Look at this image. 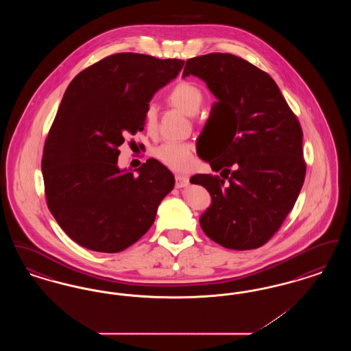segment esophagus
<instances>
[{
	"mask_svg": "<svg viewBox=\"0 0 351 351\" xmlns=\"http://www.w3.org/2000/svg\"><path fill=\"white\" fill-rule=\"evenodd\" d=\"M189 185V179L183 175H176V188H185Z\"/></svg>",
	"mask_w": 351,
	"mask_h": 351,
	"instance_id": "obj_1",
	"label": "esophagus"
}]
</instances>
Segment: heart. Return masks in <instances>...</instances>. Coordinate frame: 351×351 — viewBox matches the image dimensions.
I'll return each mask as SVG.
<instances>
[{
    "instance_id": "obj_1",
    "label": "heart",
    "mask_w": 351,
    "mask_h": 351,
    "mask_svg": "<svg viewBox=\"0 0 351 351\" xmlns=\"http://www.w3.org/2000/svg\"><path fill=\"white\" fill-rule=\"evenodd\" d=\"M169 105L180 109L188 116H196L204 102V93L196 84L180 82L167 95ZM158 122V109L149 105L145 112V123L147 130H154ZM192 146L180 142H167L152 150V156L173 171H188L193 163Z\"/></svg>"
}]
</instances>
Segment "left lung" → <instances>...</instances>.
Wrapping results in <instances>:
<instances>
[{
  "instance_id": "left-lung-1",
  "label": "left lung",
  "mask_w": 351,
  "mask_h": 351,
  "mask_svg": "<svg viewBox=\"0 0 351 351\" xmlns=\"http://www.w3.org/2000/svg\"><path fill=\"white\" fill-rule=\"evenodd\" d=\"M189 75L217 97L210 114L228 129L212 155L216 160L205 159L219 175L191 179L212 196L201 228L226 249H258L280 229L304 184L300 122L272 77L239 56L213 52L188 59L183 77Z\"/></svg>"
}]
</instances>
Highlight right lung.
<instances>
[{
	"mask_svg": "<svg viewBox=\"0 0 351 351\" xmlns=\"http://www.w3.org/2000/svg\"><path fill=\"white\" fill-rule=\"evenodd\" d=\"M180 59L121 52L85 68L68 85L42 156L45 195L71 239L119 252L147 233L175 178L149 159L138 175L117 167L125 135L142 132L154 93L176 77Z\"/></svg>",
	"mask_w": 351,
	"mask_h": 351,
	"instance_id": "1",
	"label": "right lung"
}]
</instances>
